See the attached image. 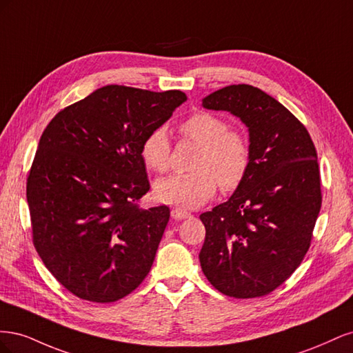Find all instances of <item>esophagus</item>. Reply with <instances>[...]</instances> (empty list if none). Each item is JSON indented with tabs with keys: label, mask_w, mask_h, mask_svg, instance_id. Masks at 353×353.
Here are the masks:
<instances>
[{
	"label": "esophagus",
	"mask_w": 353,
	"mask_h": 353,
	"mask_svg": "<svg viewBox=\"0 0 353 353\" xmlns=\"http://www.w3.org/2000/svg\"><path fill=\"white\" fill-rule=\"evenodd\" d=\"M170 216H172L174 219H185V218H191V213L187 212V210L175 208V209L170 210Z\"/></svg>",
	"instance_id": "1"
}]
</instances>
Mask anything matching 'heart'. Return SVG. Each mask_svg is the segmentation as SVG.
<instances>
[{"instance_id": "b5f03b06", "label": "heart", "mask_w": 353, "mask_h": 353, "mask_svg": "<svg viewBox=\"0 0 353 353\" xmlns=\"http://www.w3.org/2000/svg\"><path fill=\"white\" fill-rule=\"evenodd\" d=\"M184 140L199 145L191 162L193 172L174 174L154 183L156 200L181 208H196L216 191L236 190L248 175L252 163V145L248 135L231 130L223 117L209 112H196L178 125ZM170 143L163 128H154L140 145V156L147 169L165 172L170 165Z\"/></svg>"}]
</instances>
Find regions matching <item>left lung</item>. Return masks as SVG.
Listing matches in <instances>:
<instances>
[{
    "mask_svg": "<svg viewBox=\"0 0 353 353\" xmlns=\"http://www.w3.org/2000/svg\"><path fill=\"white\" fill-rule=\"evenodd\" d=\"M249 128L252 163L228 201L200 215L206 237L200 265L222 294H270L290 276L311 248L321 209L318 156L305 125L271 95L239 83L203 99Z\"/></svg>",
    "mask_w": 353,
    "mask_h": 353,
    "instance_id": "left-lung-1",
    "label": "left lung"
}]
</instances>
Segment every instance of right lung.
Here are the masks:
<instances>
[{
  "instance_id": "obj_1",
  "label": "right lung",
  "mask_w": 353,
  "mask_h": 353,
  "mask_svg": "<svg viewBox=\"0 0 353 353\" xmlns=\"http://www.w3.org/2000/svg\"><path fill=\"white\" fill-rule=\"evenodd\" d=\"M185 100L178 90L108 85L42 132L26 183L32 241L77 297L116 302L150 271L169 208H140L150 190L140 145Z\"/></svg>"
}]
</instances>
